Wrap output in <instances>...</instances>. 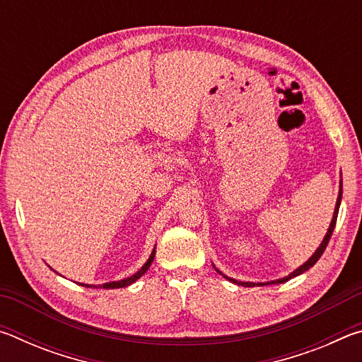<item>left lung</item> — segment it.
I'll list each match as a JSON object with an SVG mask.
<instances>
[{
  "mask_svg": "<svg viewBox=\"0 0 362 362\" xmlns=\"http://www.w3.org/2000/svg\"><path fill=\"white\" fill-rule=\"evenodd\" d=\"M340 203H341V180H340V188H339V196H337V203H335V209H334V216H332V220H330V225H329V228H327V233H326V236H324V240L321 241V244H320V247H317L316 250H315V254L310 257L308 260H306L303 265H300L297 269H293V272L291 273V274H287V276H284V278H279V279H274V281H268V283H250V281H238V279H233V278H228V276H225V274L220 272L218 268H216V265H214V268L217 269V273H220L222 274L223 278H226L228 281H231L233 284H238V286H244V287H255V286H267V284H281V283H286V281H289V279H292V278H296V276H298V274H302V273H305L306 269H310L311 267L315 265V263L321 259V255H322V252L324 250H326V247H327V244H329V240H330V236H332V233H334V228H335V223H337V216H339V209H340Z\"/></svg>",
  "mask_w": 362,
  "mask_h": 362,
  "instance_id": "obj_1",
  "label": "left lung"
}]
</instances>
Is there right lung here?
<instances>
[{
    "label": "right lung",
    "mask_w": 362,
    "mask_h": 362,
    "mask_svg": "<svg viewBox=\"0 0 362 362\" xmlns=\"http://www.w3.org/2000/svg\"><path fill=\"white\" fill-rule=\"evenodd\" d=\"M155 249H156V247H155ZM155 249H153V252L150 254L148 260H146V262L144 263V267L140 268L137 273H134L132 276H129V278H124V279H119V281H112V283H105V284H99V286H94V284H83V283H78V284L83 286V287H95V289H97V287H103V289H121V287L131 286L132 283H136V281H137L139 278H142L144 274L146 273V269L150 268L153 259H155Z\"/></svg>",
    "instance_id": "add662e5"
}]
</instances>
